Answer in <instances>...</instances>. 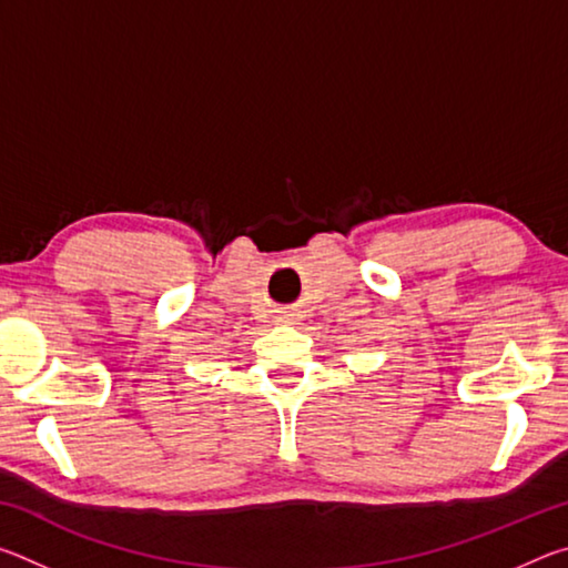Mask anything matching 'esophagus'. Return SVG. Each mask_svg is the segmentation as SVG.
I'll return each instance as SVG.
<instances>
[{"label":"esophagus","instance_id":"1","mask_svg":"<svg viewBox=\"0 0 568 568\" xmlns=\"http://www.w3.org/2000/svg\"><path fill=\"white\" fill-rule=\"evenodd\" d=\"M277 323H291V315H287V313H283V315H277Z\"/></svg>","mask_w":568,"mask_h":568}]
</instances>
